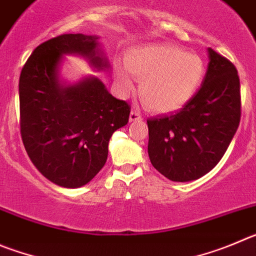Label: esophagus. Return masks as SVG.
Masks as SVG:
<instances>
[{
  "label": "esophagus",
  "mask_w": 256,
  "mask_h": 256,
  "mask_svg": "<svg viewBox=\"0 0 256 256\" xmlns=\"http://www.w3.org/2000/svg\"><path fill=\"white\" fill-rule=\"evenodd\" d=\"M130 121L131 122H136V121H142V116L139 110H132L130 112Z\"/></svg>",
  "instance_id": "1"
}]
</instances>
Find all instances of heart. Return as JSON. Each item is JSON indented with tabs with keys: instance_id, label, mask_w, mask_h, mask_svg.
I'll return each instance as SVG.
<instances>
[{
	"instance_id": "heart-1",
	"label": "heart",
	"mask_w": 256,
	"mask_h": 256,
	"mask_svg": "<svg viewBox=\"0 0 256 256\" xmlns=\"http://www.w3.org/2000/svg\"><path fill=\"white\" fill-rule=\"evenodd\" d=\"M125 68L131 76L140 80L142 103L162 114L184 107L195 96L206 72L198 54L170 44L134 48L126 54ZM114 76L124 92L132 89V80L125 71L117 68Z\"/></svg>"
}]
</instances>
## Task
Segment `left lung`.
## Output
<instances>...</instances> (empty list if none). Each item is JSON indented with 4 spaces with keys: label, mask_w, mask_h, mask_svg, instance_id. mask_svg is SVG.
<instances>
[{
    "label": "left lung",
    "mask_w": 256,
    "mask_h": 256,
    "mask_svg": "<svg viewBox=\"0 0 256 256\" xmlns=\"http://www.w3.org/2000/svg\"><path fill=\"white\" fill-rule=\"evenodd\" d=\"M206 78L180 111L149 118L152 164L176 182L198 180L222 160L241 117L240 79L231 61L208 48Z\"/></svg>",
    "instance_id": "8db88e82"
}]
</instances>
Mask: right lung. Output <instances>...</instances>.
I'll return each mask as SVG.
<instances>
[{
    "label": "right lung",
    "mask_w": 256,
    "mask_h": 256,
    "mask_svg": "<svg viewBox=\"0 0 256 256\" xmlns=\"http://www.w3.org/2000/svg\"><path fill=\"white\" fill-rule=\"evenodd\" d=\"M64 54L85 57L96 71L110 68L96 36L61 34L39 44L20 74V132L28 156L46 178L76 188L106 164L108 142L128 122L130 104L112 96L96 76L62 82Z\"/></svg>",
    "instance_id": "add662e5"
}]
</instances>
